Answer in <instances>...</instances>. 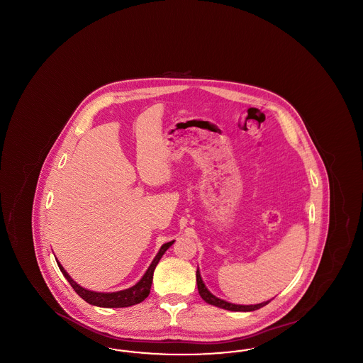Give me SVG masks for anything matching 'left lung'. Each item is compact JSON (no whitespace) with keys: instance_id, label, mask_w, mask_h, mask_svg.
<instances>
[{"instance_id":"8db88e82","label":"left lung","mask_w":363,"mask_h":363,"mask_svg":"<svg viewBox=\"0 0 363 363\" xmlns=\"http://www.w3.org/2000/svg\"><path fill=\"white\" fill-rule=\"evenodd\" d=\"M196 280H197V289H199V294H200V296L209 303V305H213V306H218V308H220V309H225V311H257L259 308H262V306H265V305H268L269 302H271V299L269 301H265V302H261V303H257V305H235V303H231V302H227L225 299H220V298H218L216 295H213V294L211 293L209 290H208L207 287H206V284H204V281H203V277H201V274H200V269L197 268V272H196Z\"/></svg>"}]
</instances>
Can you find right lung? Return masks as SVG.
<instances>
[{
    "mask_svg": "<svg viewBox=\"0 0 363 363\" xmlns=\"http://www.w3.org/2000/svg\"><path fill=\"white\" fill-rule=\"evenodd\" d=\"M174 241L163 243L162 247L159 249L155 259H152L151 265L148 267V269L145 271V274L138 280V283L126 290L121 291H114V293H98V291H91L86 290L84 287H82L80 284H77L69 274L64 269V267L60 264V261L57 259L58 268L61 269L62 275L69 281L70 286L73 287V290L79 294V296H82L86 302L94 306H99V308H128V306H133L136 303L143 302L151 291V284H152V277H154V271H155L156 265L159 262V259H162V256L166 253V250L173 245Z\"/></svg>",
    "mask_w": 363,
    "mask_h": 363,
    "instance_id": "add662e5",
    "label": "right lung"
}]
</instances>
